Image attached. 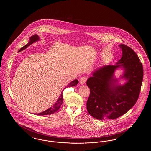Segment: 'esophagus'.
Returning <instances> with one entry per match:
<instances>
[{
    "label": "esophagus",
    "mask_w": 151,
    "mask_h": 151,
    "mask_svg": "<svg viewBox=\"0 0 151 151\" xmlns=\"http://www.w3.org/2000/svg\"><path fill=\"white\" fill-rule=\"evenodd\" d=\"M87 78H87L86 76H83V77H82V78L80 79V84H84V83L86 82Z\"/></svg>",
    "instance_id": "obj_1"
}]
</instances>
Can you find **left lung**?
I'll use <instances>...</instances> for the list:
<instances>
[{
    "label": "left lung",
    "mask_w": 151,
    "mask_h": 151,
    "mask_svg": "<svg viewBox=\"0 0 151 151\" xmlns=\"http://www.w3.org/2000/svg\"><path fill=\"white\" fill-rule=\"evenodd\" d=\"M119 46L122 56L116 65L102 67L86 81L90 89L86 109L91 115L99 120L114 119L124 114L134 106L140 92L143 65L131 48L124 44ZM119 66L125 70L122 77L128 80L122 86L115 85L117 80L113 78L114 72Z\"/></svg>",
    "instance_id": "8db88e82"
}]
</instances>
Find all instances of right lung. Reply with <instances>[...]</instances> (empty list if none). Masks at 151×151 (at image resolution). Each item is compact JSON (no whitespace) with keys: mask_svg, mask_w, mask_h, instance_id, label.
<instances>
[{"mask_svg":"<svg viewBox=\"0 0 151 151\" xmlns=\"http://www.w3.org/2000/svg\"><path fill=\"white\" fill-rule=\"evenodd\" d=\"M39 40V37L37 35H34L30 37V41H29V42L27 43L25 46H24V47H22L19 51H21L23 50L24 49H25L26 48L28 47V46H30L31 44H32L34 42H36L37 41H38ZM79 83V81L78 80H75L73 81H72V82H71L70 84H68L67 86H65V88H68V87H70V86H76L78 84V83ZM63 89V90H64ZM63 91L62 92L60 96L59 97V99H58V100L57 101V102H55V104L53 105L52 107H51V108L47 109L46 110L44 111L42 113H38V114H37V115H48V114H53L54 113H55V111H57L60 108V107L61 106L62 103H63Z\"/></svg>","mask_w":151,"mask_h":151,"instance_id":"right-lung-1","label":"right lung"}]
</instances>
